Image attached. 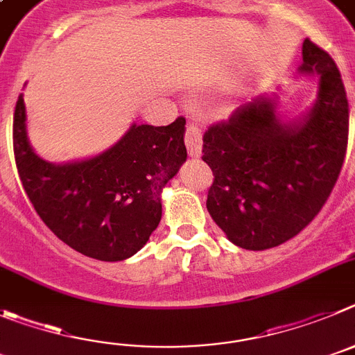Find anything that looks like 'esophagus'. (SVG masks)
<instances>
[{
    "instance_id": "obj_1",
    "label": "esophagus",
    "mask_w": 355,
    "mask_h": 355,
    "mask_svg": "<svg viewBox=\"0 0 355 355\" xmlns=\"http://www.w3.org/2000/svg\"><path fill=\"white\" fill-rule=\"evenodd\" d=\"M185 146H187V154L191 157H200L201 155V129L194 123H189L187 129H185Z\"/></svg>"
}]
</instances>
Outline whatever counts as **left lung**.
I'll list each match as a JSON object with an SVG mask.
<instances>
[{
  "instance_id": "left-lung-1",
  "label": "left lung",
  "mask_w": 355,
  "mask_h": 355,
  "mask_svg": "<svg viewBox=\"0 0 355 355\" xmlns=\"http://www.w3.org/2000/svg\"><path fill=\"white\" fill-rule=\"evenodd\" d=\"M302 74L320 76L318 97L301 122L283 123L276 102L257 97L203 134L214 182L207 210L239 248L263 251L293 239L333 191L349 141V101L340 70L306 38Z\"/></svg>"
}]
</instances>
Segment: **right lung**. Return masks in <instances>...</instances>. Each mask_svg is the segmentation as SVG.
I'll list each match as a JSON object with an SVG mask.
<instances>
[{"label": "right lung", "instance_id": "right-lung-1", "mask_svg": "<svg viewBox=\"0 0 355 355\" xmlns=\"http://www.w3.org/2000/svg\"><path fill=\"white\" fill-rule=\"evenodd\" d=\"M185 118L166 127L134 123L116 145L92 159L53 164L26 136L19 95L14 155L28 198L47 228L85 257L120 261L138 253L162 216L161 191L187 157Z\"/></svg>", "mask_w": 355, "mask_h": 355}]
</instances>
